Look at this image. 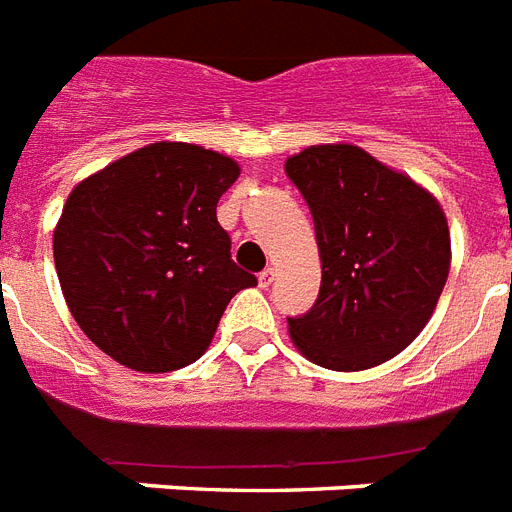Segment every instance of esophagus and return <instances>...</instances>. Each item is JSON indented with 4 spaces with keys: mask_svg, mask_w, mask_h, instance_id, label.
I'll list each match as a JSON object with an SVG mask.
<instances>
[{
    "mask_svg": "<svg viewBox=\"0 0 512 512\" xmlns=\"http://www.w3.org/2000/svg\"><path fill=\"white\" fill-rule=\"evenodd\" d=\"M273 279H276V271H273V268H265L263 273H260V276H257V284H260V287H271L273 284Z\"/></svg>",
    "mask_w": 512,
    "mask_h": 512,
    "instance_id": "34e87169",
    "label": "esophagus"
}]
</instances>
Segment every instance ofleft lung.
<instances>
[{
	"instance_id": "1",
	"label": "left lung",
	"mask_w": 512,
	"mask_h": 512,
	"mask_svg": "<svg viewBox=\"0 0 512 512\" xmlns=\"http://www.w3.org/2000/svg\"><path fill=\"white\" fill-rule=\"evenodd\" d=\"M321 252L319 300L292 316L305 356L335 372L388 361L420 335L449 276V225L428 191L356 146L287 162Z\"/></svg>"
}]
</instances>
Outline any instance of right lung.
I'll return each instance as SVG.
<instances>
[{
    "label": "right lung",
    "mask_w": 512,
    "mask_h": 512,
    "mask_svg": "<svg viewBox=\"0 0 512 512\" xmlns=\"http://www.w3.org/2000/svg\"><path fill=\"white\" fill-rule=\"evenodd\" d=\"M239 164L191 143H151L68 196L52 252L71 316L135 372L193 364L225 305L255 287L231 260L217 201Z\"/></svg>",
    "instance_id": "add662e5"
}]
</instances>
